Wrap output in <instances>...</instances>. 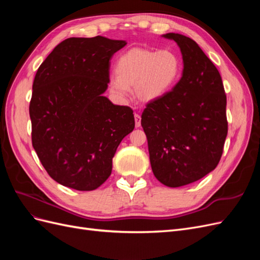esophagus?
I'll return each instance as SVG.
<instances>
[{
  "mask_svg": "<svg viewBox=\"0 0 260 260\" xmlns=\"http://www.w3.org/2000/svg\"><path fill=\"white\" fill-rule=\"evenodd\" d=\"M135 121H136V127H141V116L139 114L135 115Z\"/></svg>",
  "mask_w": 260,
  "mask_h": 260,
  "instance_id": "34e87169",
  "label": "esophagus"
}]
</instances>
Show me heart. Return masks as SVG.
<instances>
[{"label":"heart","instance_id":"b5f03b06","mask_svg":"<svg viewBox=\"0 0 260 260\" xmlns=\"http://www.w3.org/2000/svg\"><path fill=\"white\" fill-rule=\"evenodd\" d=\"M116 76L108 81L109 91L125 102L133 86L139 101L151 103L174 88L181 74V61L171 50L153 51L136 48L121 54L116 61Z\"/></svg>","mask_w":260,"mask_h":260}]
</instances>
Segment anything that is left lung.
Returning <instances> with one entry per match:
<instances>
[{
	"mask_svg": "<svg viewBox=\"0 0 260 260\" xmlns=\"http://www.w3.org/2000/svg\"><path fill=\"white\" fill-rule=\"evenodd\" d=\"M183 59L182 77L166 95L142 113L153 174L162 184L179 187L214 170L228 135L226 96L218 69L194 40L166 34Z\"/></svg>",
	"mask_w": 260,
	"mask_h": 260,
	"instance_id": "1",
	"label": "left lung"
}]
</instances>
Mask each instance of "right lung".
Listing matches in <instances>:
<instances>
[{
  "mask_svg": "<svg viewBox=\"0 0 260 260\" xmlns=\"http://www.w3.org/2000/svg\"><path fill=\"white\" fill-rule=\"evenodd\" d=\"M125 44L101 36L69 38L38 69L29 106L32 146L61 185L92 191L103 184L118 145L135 129L132 109L103 95L111 59Z\"/></svg>",
  "mask_w": 260,
  "mask_h": 260,
  "instance_id": "add662e5",
  "label": "right lung"
}]
</instances>
